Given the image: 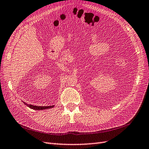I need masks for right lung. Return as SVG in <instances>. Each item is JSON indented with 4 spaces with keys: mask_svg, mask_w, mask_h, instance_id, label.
<instances>
[{
    "mask_svg": "<svg viewBox=\"0 0 149 149\" xmlns=\"http://www.w3.org/2000/svg\"><path fill=\"white\" fill-rule=\"evenodd\" d=\"M23 103L27 105L28 107L31 108L33 110H46V109H49L51 108H53L54 107V105H50V106H37V105H31V104H28L27 103L25 102L22 101Z\"/></svg>",
    "mask_w": 149,
    "mask_h": 149,
    "instance_id": "right-lung-1",
    "label": "right lung"
}]
</instances>
